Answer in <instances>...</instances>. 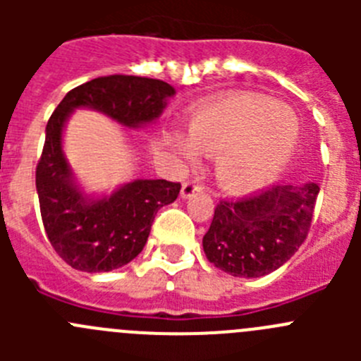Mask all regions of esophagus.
Instances as JSON below:
<instances>
[{"mask_svg":"<svg viewBox=\"0 0 361 361\" xmlns=\"http://www.w3.org/2000/svg\"><path fill=\"white\" fill-rule=\"evenodd\" d=\"M202 191V184L199 180H188V183L183 184V190H180V197L183 199H191L195 193H200Z\"/></svg>","mask_w":361,"mask_h":361,"instance_id":"esophagus-1","label":"esophagus"}]
</instances>
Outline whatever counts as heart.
Masks as SVG:
<instances>
[{
	"instance_id": "obj_1",
	"label": "heart",
	"mask_w": 361,
	"mask_h": 361,
	"mask_svg": "<svg viewBox=\"0 0 361 361\" xmlns=\"http://www.w3.org/2000/svg\"><path fill=\"white\" fill-rule=\"evenodd\" d=\"M298 141V121L293 111L269 95L235 94L202 104L193 111L190 135H177L188 157L199 149L216 155L215 173L229 191L262 186L291 157Z\"/></svg>"
}]
</instances>
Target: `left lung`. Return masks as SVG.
<instances>
[{"label":"left lung","mask_w":361,"mask_h":361,"mask_svg":"<svg viewBox=\"0 0 361 361\" xmlns=\"http://www.w3.org/2000/svg\"><path fill=\"white\" fill-rule=\"evenodd\" d=\"M318 191L317 183L288 184L240 200H220L202 238L204 253L233 276L269 275L307 237Z\"/></svg>","instance_id":"8db88e82"}]
</instances>
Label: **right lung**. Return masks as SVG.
Instances as JSON below:
<instances>
[{"label":"right lung","instance_id":"right-lung-1","mask_svg":"<svg viewBox=\"0 0 361 361\" xmlns=\"http://www.w3.org/2000/svg\"><path fill=\"white\" fill-rule=\"evenodd\" d=\"M171 95L175 88L161 79L106 75L70 90L54 110L36 168V190L47 237L73 269L106 273L132 262L145 247L157 212L177 199L180 184L137 178L110 195H86L63 152L66 121L73 110L90 108L126 128H141L161 117Z\"/></svg>","mask_w":361,"mask_h":361}]
</instances>
